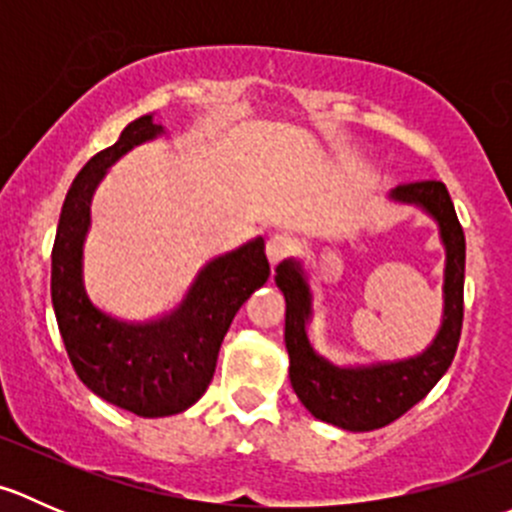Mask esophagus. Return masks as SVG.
<instances>
[{
  "mask_svg": "<svg viewBox=\"0 0 512 512\" xmlns=\"http://www.w3.org/2000/svg\"><path fill=\"white\" fill-rule=\"evenodd\" d=\"M267 250V260L272 265H280L282 260H287L289 255H294V240H289L285 235H272L265 245Z\"/></svg>",
  "mask_w": 512,
  "mask_h": 512,
  "instance_id": "34e87169",
  "label": "esophagus"
}]
</instances>
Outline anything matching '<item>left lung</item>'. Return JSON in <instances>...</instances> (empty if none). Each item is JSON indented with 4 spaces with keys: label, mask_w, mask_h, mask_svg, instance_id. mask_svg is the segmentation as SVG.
Returning a JSON list of instances; mask_svg holds the SVG:
<instances>
[{
    "label": "left lung",
    "mask_w": 512,
    "mask_h": 512,
    "mask_svg": "<svg viewBox=\"0 0 512 512\" xmlns=\"http://www.w3.org/2000/svg\"><path fill=\"white\" fill-rule=\"evenodd\" d=\"M391 198L423 205L441 225L446 245V319L428 352L396 364L364 369H337L312 352L304 334L309 319V289L299 265L285 260L277 267V287L285 292V344L289 381L309 414L347 431H374L389 426L438 384L456 356L463 327V277H466V235L441 180L401 183Z\"/></svg>",
    "instance_id": "left-lung-1"
}]
</instances>
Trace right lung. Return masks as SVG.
Segmentation results:
<instances>
[{"label": "right lung", "mask_w": 512, "mask_h": 512, "mask_svg": "<svg viewBox=\"0 0 512 512\" xmlns=\"http://www.w3.org/2000/svg\"><path fill=\"white\" fill-rule=\"evenodd\" d=\"M160 131L153 116L136 118L113 146L79 170L51 250V302L76 376L108 404L143 418L180 414L205 394L232 317L270 277L260 237L210 262L180 309L158 322H116L89 302L81 285V245L89 230L91 195L108 165Z\"/></svg>", "instance_id": "obj_1"}]
</instances>
